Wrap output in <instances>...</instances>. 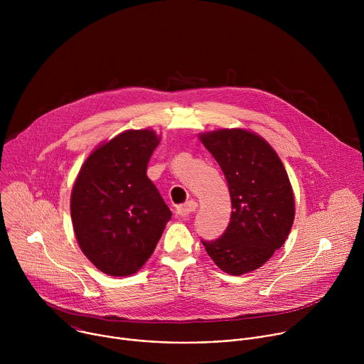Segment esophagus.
Returning a JSON list of instances; mask_svg holds the SVG:
<instances>
[{"instance_id":"34e87169","label":"esophagus","mask_w":364,"mask_h":364,"mask_svg":"<svg viewBox=\"0 0 364 364\" xmlns=\"http://www.w3.org/2000/svg\"><path fill=\"white\" fill-rule=\"evenodd\" d=\"M196 209H197V203H196L194 200H190V201H187L186 204L177 207L176 215H177L178 219H184V220H186V219L190 218V215H191L193 212H196Z\"/></svg>"}]
</instances>
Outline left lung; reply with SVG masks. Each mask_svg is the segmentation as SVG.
<instances>
[{"label":"left lung","mask_w":364,"mask_h":364,"mask_svg":"<svg viewBox=\"0 0 364 364\" xmlns=\"http://www.w3.org/2000/svg\"><path fill=\"white\" fill-rule=\"evenodd\" d=\"M219 163L230 193L232 216L216 240H201L213 262L229 275L262 267L287 240L295 216L291 183L272 146L243 129L200 135Z\"/></svg>","instance_id":"left-lung-1"}]
</instances>
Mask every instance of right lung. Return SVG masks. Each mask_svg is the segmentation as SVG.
<instances>
[{
	"instance_id": "obj_1",
	"label": "right lung",
	"mask_w": 364,
	"mask_h": 364,
	"mask_svg": "<svg viewBox=\"0 0 364 364\" xmlns=\"http://www.w3.org/2000/svg\"><path fill=\"white\" fill-rule=\"evenodd\" d=\"M160 139L129 129L97 146L75 181L70 213L82 252L111 277L135 274L152 255L171 212L146 177Z\"/></svg>"
}]
</instances>
